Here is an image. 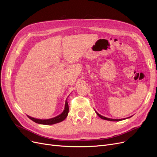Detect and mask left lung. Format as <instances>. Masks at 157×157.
I'll list each match as a JSON object with an SVG mask.
<instances>
[{
	"mask_svg": "<svg viewBox=\"0 0 157 157\" xmlns=\"http://www.w3.org/2000/svg\"><path fill=\"white\" fill-rule=\"evenodd\" d=\"M96 113L97 115H98V117H100L101 118H102V119H103V120H107V121H120L123 120V119H113V118H107V117H103L102 115H99V114L98 112H96ZM129 118H130V117H129Z\"/></svg>",
	"mask_w": 157,
	"mask_h": 157,
	"instance_id": "left-lung-1",
	"label": "left lung"
}]
</instances>
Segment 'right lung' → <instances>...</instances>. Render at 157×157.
<instances>
[{
    "mask_svg": "<svg viewBox=\"0 0 157 157\" xmlns=\"http://www.w3.org/2000/svg\"><path fill=\"white\" fill-rule=\"evenodd\" d=\"M68 113H69V105H68V103L67 100L66 99L65 101V109L62 113H61L59 115L57 116L56 117H54L52 118H50V119H37V118H33L31 117L28 116L31 120H32L33 122H35L36 123H38V124H45V125H50V124H56V123L60 122L61 121H63L65 120L66 117L68 115Z\"/></svg>",
    "mask_w": 157,
    "mask_h": 157,
    "instance_id": "add662e5",
    "label": "right lung"
}]
</instances>
